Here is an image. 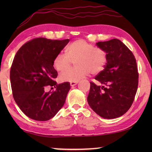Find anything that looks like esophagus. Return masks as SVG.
Listing matches in <instances>:
<instances>
[{
	"mask_svg": "<svg viewBox=\"0 0 152 152\" xmlns=\"http://www.w3.org/2000/svg\"><path fill=\"white\" fill-rule=\"evenodd\" d=\"M78 83V82H71L70 83V86H75V85L77 84Z\"/></svg>",
	"mask_w": 152,
	"mask_h": 152,
	"instance_id": "34e87169",
	"label": "esophagus"
}]
</instances>
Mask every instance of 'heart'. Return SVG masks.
Wrapping results in <instances>:
<instances>
[{
	"mask_svg": "<svg viewBox=\"0 0 152 152\" xmlns=\"http://www.w3.org/2000/svg\"><path fill=\"white\" fill-rule=\"evenodd\" d=\"M107 54L83 39L73 41L66 47L65 54L59 53L53 59V67L62 72L75 61L76 67L65 71L60 75L63 82H78L89 72L98 74L104 69L107 64Z\"/></svg>",
	"mask_w": 152,
	"mask_h": 152,
	"instance_id": "heart-1",
	"label": "heart"
}]
</instances>
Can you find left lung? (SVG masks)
Wrapping results in <instances>:
<instances>
[{"label":"left lung","mask_w":152,"mask_h":152,"mask_svg":"<svg viewBox=\"0 0 152 152\" xmlns=\"http://www.w3.org/2000/svg\"><path fill=\"white\" fill-rule=\"evenodd\" d=\"M107 54V66L95 76L102 85L91 82L87 101L101 117L113 119L132 107L138 85V72L134 54L121 41L113 39L96 43Z\"/></svg>","instance_id":"left-lung-1"}]
</instances>
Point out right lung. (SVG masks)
I'll list each match as a JSON object with an SVG mask.
<instances>
[{"mask_svg": "<svg viewBox=\"0 0 152 152\" xmlns=\"http://www.w3.org/2000/svg\"><path fill=\"white\" fill-rule=\"evenodd\" d=\"M69 39L35 38L23 45L16 53L10 69L12 95L20 110L31 119L46 121L53 118L65 103L69 82L58 84L53 59ZM56 90L45 92L46 86Z\"/></svg>", "mask_w": 152, "mask_h": 152, "instance_id": "obj_1", "label": "right lung"}]
</instances>
